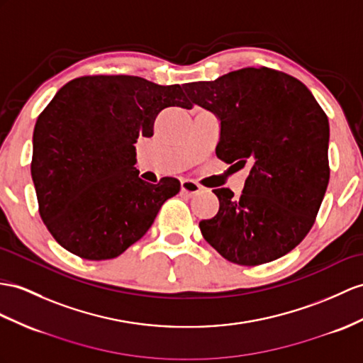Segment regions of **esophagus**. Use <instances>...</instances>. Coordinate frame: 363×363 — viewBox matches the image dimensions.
<instances>
[{"mask_svg": "<svg viewBox=\"0 0 363 363\" xmlns=\"http://www.w3.org/2000/svg\"><path fill=\"white\" fill-rule=\"evenodd\" d=\"M201 191V186L199 183L192 180H182V192L186 194V196L192 197Z\"/></svg>", "mask_w": 363, "mask_h": 363, "instance_id": "34e87169", "label": "esophagus"}]
</instances>
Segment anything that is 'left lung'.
<instances>
[{
    "mask_svg": "<svg viewBox=\"0 0 363 363\" xmlns=\"http://www.w3.org/2000/svg\"><path fill=\"white\" fill-rule=\"evenodd\" d=\"M182 89L218 117L220 160L251 166L240 197L228 188L212 191L220 206L200 222L205 240L245 267L293 251L314 225L330 182V123L319 103L297 78L268 67Z\"/></svg>",
    "mask_w": 363,
    "mask_h": 363,
    "instance_id": "1",
    "label": "left lung"
}]
</instances>
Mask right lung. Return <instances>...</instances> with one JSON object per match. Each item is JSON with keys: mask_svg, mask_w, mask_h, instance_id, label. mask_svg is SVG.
Returning a JSON list of instances; mask_svg holds the SVG:
<instances>
[{"mask_svg": "<svg viewBox=\"0 0 363 363\" xmlns=\"http://www.w3.org/2000/svg\"><path fill=\"white\" fill-rule=\"evenodd\" d=\"M191 103L180 84L130 75L79 77L55 94L33 129L32 180L40 216L65 250L118 257L138 242L180 182L138 177L135 143L154 135L163 109Z\"/></svg>", "mask_w": 363, "mask_h": 363, "instance_id": "add662e5", "label": "right lung"}]
</instances>
